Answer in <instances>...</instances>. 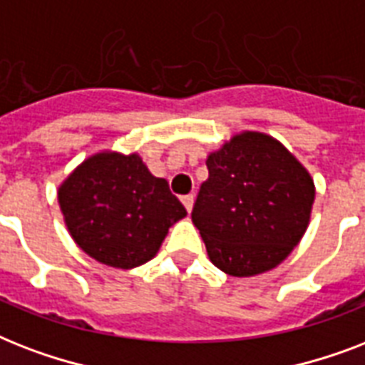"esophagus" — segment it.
Returning a JSON list of instances; mask_svg holds the SVG:
<instances>
[{
    "label": "esophagus",
    "instance_id": "1",
    "mask_svg": "<svg viewBox=\"0 0 365 365\" xmlns=\"http://www.w3.org/2000/svg\"><path fill=\"white\" fill-rule=\"evenodd\" d=\"M182 202H183V206H185V210L191 212V210H193L195 197H193V195H185V197H182Z\"/></svg>",
    "mask_w": 365,
    "mask_h": 365
}]
</instances>
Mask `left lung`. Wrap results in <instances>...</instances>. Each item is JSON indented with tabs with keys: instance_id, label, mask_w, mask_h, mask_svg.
<instances>
[{
	"instance_id": "1",
	"label": "left lung",
	"mask_w": 365,
	"mask_h": 365,
	"mask_svg": "<svg viewBox=\"0 0 365 365\" xmlns=\"http://www.w3.org/2000/svg\"><path fill=\"white\" fill-rule=\"evenodd\" d=\"M191 220L208 257L231 277H254L282 263L305 235L314 183L274 138L242 132L208 155Z\"/></svg>"
}]
</instances>
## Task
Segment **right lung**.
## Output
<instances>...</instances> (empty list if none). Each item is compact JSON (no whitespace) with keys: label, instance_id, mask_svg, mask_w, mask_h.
<instances>
[{"label":"right lung","instance_id":"1","mask_svg":"<svg viewBox=\"0 0 365 365\" xmlns=\"http://www.w3.org/2000/svg\"><path fill=\"white\" fill-rule=\"evenodd\" d=\"M58 202L77 246L117 269L151 259L168 227L187 214L136 153L88 157L60 185Z\"/></svg>","mask_w":365,"mask_h":365}]
</instances>
